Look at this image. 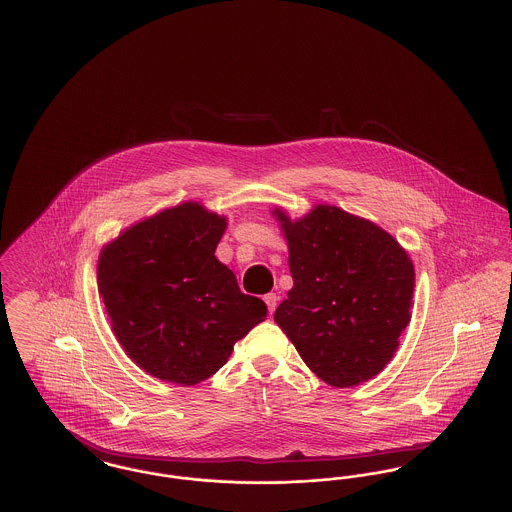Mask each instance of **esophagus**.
I'll list each match as a JSON object with an SVG mask.
<instances>
[{"label":"esophagus","mask_w":512,"mask_h":512,"mask_svg":"<svg viewBox=\"0 0 512 512\" xmlns=\"http://www.w3.org/2000/svg\"><path fill=\"white\" fill-rule=\"evenodd\" d=\"M265 304H267V308H269V312L273 314L276 310V304H278V296H276L275 292H271V294H265Z\"/></svg>","instance_id":"obj_1"}]
</instances>
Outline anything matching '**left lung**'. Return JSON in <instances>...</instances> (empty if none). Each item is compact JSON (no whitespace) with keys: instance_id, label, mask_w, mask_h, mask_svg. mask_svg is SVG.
<instances>
[{"instance_id":"1","label":"left lung","mask_w":512,"mask_h":512,"mask_svg":"<svg viewBox=\"0 0 512 512\" xmlns=\"http://www.w3.org/2000/svg\"><path fill=\"white\" fill-rule=\"evenodd\" d=\"M288 241L294 286L275 321L308 368L335 388L380 374L411 321L415 269L380 226L319 204L292 222L273 212Z\"/></svg>"}]
</instances>
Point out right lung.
<instances>
[{
	"label": "right lung",
	"mask_w": 512,
	"mask_h": 512,
	"mask_svg": "<svg viewBox=\"0 0 512 512\" xmlns=\"http://www.w3.org/2000/svg\"><path fill=\"white\" fill-rule=\"evenodd\" d=\"M226 218L183 202L122 232L99 255L97 284L126 354L159 380L195 386L267 317L214 251Z\"/></svg>",
	"instance_id": "right-lung-1"
}]
</instances>
